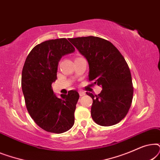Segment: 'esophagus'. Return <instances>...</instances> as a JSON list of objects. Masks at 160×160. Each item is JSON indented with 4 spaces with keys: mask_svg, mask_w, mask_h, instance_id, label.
<instances>
[{
    "mask_svg": "<svg viewBox=\"0 0 160 160\" xmlns=\"http://www.w3.org/2000/svg\"><path fill=\"white\" fill-rule=\"evenodd\" d=\"M78 93H79V95L80 96H84L85 95V92H84V91H82V90L78 91Z\"/></svg>",
    "mask_w": 160,
    "mask_h": 160,
    "instance_id": "34e87169",
    "label": "esophagus"
}]
</instances>
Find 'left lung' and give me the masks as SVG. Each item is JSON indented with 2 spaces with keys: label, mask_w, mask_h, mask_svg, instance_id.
Returning <instances> with one entry per match:
<instances>
[{
  "label": "left lung",
  "mask_w": 160,
  "mask_h": 160,
  "mask_svg": "<svg viewBox=\"0 0 160 160\" xmlns=\"http://www.w3.org/2000/svg\"><path fill=\"white\" fill-rule=\"evenodd\" d=\"M69 41L88 62L89 80L102 88L98 95L86 92L93 100L92 119L101 126L119 123L128 113L133 95L130 71L124 57L110 41L99 37Z\"/></svg>",
  "instance_id": "8db88e82"
}]
</instances>
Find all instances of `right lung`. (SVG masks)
Wrapping results in <instances>:
<instances>
[{
	"instance_id": "obj_1",
	"label": "right lung",
	"mask_w": 160,
	"mask_h": 160,
	"mask_svg": "<svg viewBox=\"0 0 160 160\" xmlns=\"http://www.w3.org/2000/svg\"><path fill=\"white\" fill-rule=\"evenodd\" d=\"M74 52L66 38L46 41L30 51L24 64L22 89L26 107L34 122L47 132L60 134L74 124L78 92L70 90L58 98L52 89L60 59Z\"/></svg>"
}]
</instances>
